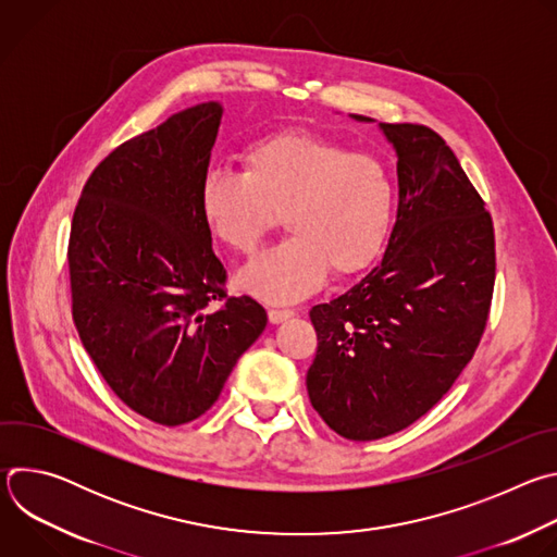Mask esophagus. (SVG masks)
I'll list each match as a JSON object with an SVG mask.
<instances>
[{
    "label": "esophagus",
    "mask_w": 557,
    "mask_h": 557,
    "mask_svg": "<svg viewBox=\"0 0 557 557\" xmlns=\"http://www.w3.org/2000/svg\"><path fill=\"white\" fill-rule=\"evenodd\" d=\"M293 314H295V310H290V308H269V322L280 324V322L290 320Z\"/></svg>",
    "instance_id": "34e87169"
}]
</instances>
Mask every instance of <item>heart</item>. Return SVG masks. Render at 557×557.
Returning <instances> with one entry per match:
<instances>
[{
    "instance_id": "obj_1",
    "label": "heart",
    "mask_w": 557,
    "mask_h": 557,
    "mask_svg": "<svg viewBox=\"0 0 557 557\" xmlns=\"http://www.w3.org/2000/svg\"><path fill=\"white\" fill-rule=\"evenodd\" d=\"M396 187L372 153L308 129H282L249 143L243 174L209 170L198 209L220 245L253 256L284 215L288 240L237 277L251 295L286 304L320 288L329 273L350 277L383 251Z\"/></svg>"
}]
</instances>
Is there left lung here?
I'll return each mask as SVG.
<instances>
[{"label": "left lung", "instance_id": "8db88e82", "mask_svg": "<svg viewBox=\"0 0 557 557\" xmlns=\"http://www.w3.org/2000/svg\"><path fill=\"white\" fill-rule=\"evenodd\" d=\"M379 125L399 156L385 256L348 293L310 308V404L350 441L401 432L443 399L481 344L496 282L492 213L449 145L425 125Z\"/></svg>", "mask_w": 557, "mask_h": 557}]
</instances>
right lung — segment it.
Returning <instances> with one entry per match:
<instances>
[{"label": "right lung", "instance_id": "add662e5", "mask_svg": "<svg viewBox=\"0 0 557 557\" xmlns=\"http://www.w3.org/2000/svg\"><path fill=\"white\" fill-rule=\"evenodd\" d=\"M220 119L209 101L125 140L90 174L72 215L76 333L119 399L168 428L218 401L267 326L253 297L226 295L198 209Z\"/></svg>", "mask_w": 557, "mask_h": 557}]
</instances>
